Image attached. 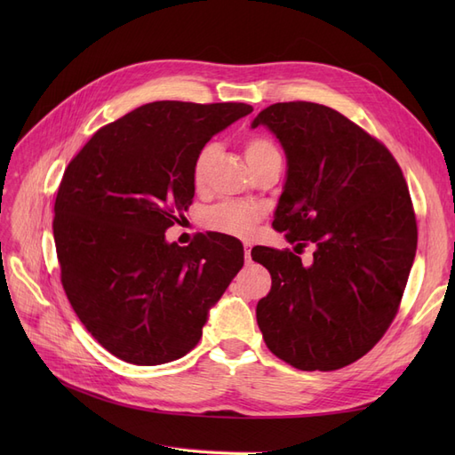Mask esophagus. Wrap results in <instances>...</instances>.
Instances as JSON below:
<instances>
[{
    "mask_svg": "<svg viewBox=\"0 0 455 455\" xmlns=\"http://www.w3.org/2000/svg\"><path fill=\"white\" fill-rule=\"evenodd\" d=\"M244 259H246V264H251V261H252V258H251V244H244Z\"/></svg>",
    "mask_w": 455,
    "mask_h": 455,
    "instance_id": "34e87169",
    "label": "esophagus"
}]
</instances>
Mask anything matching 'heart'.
<instances>
[{
	"instance_id": "1",
	"label": "heart",
	"mask_w": 455,
	"mask_h": 455,
	"mask_svg": "<svg viewBox=\"0 0 455 455\" xmlns=\"http://www.w3.org/2000/svg\"><path fill=\"white\" fill-rule=\"evenodd\" d=\"M218 156V148L214 144L204 146L194 163L191 169V182L197 191H203L209 184L211 167ZM279 149L269 139L264 136H251L244 142V159L249 163V167L256 163L266 161L269 157H277ZM259 209L252 204H241V203H224L211 209L204 216L206 228H211L218 233H226V235L233 237H249L254 226L259 220Z\"/></svg>"
}]
</instances>
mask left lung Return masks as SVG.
<instances>
[{"instance_id": "obj_1", "label": "left lung", "mask_w": 455, "mask_h": 455, "mask_svg": "<svg viewBox=\"0 0 455 455\" xmlns=\"http://www.w3.org/2000/svg\"><path fill=\"white\" fill-rule=\"evenodd\" d=\"M259 125L286 156L273 228L315 251L309 266L288 251H252L271 273L258 326L294 368L338 370L376 346L401 304L418 246L408 186L389 149L332 108L271 104Z\"/></svg>"}]
</instances>
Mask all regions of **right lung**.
Returning <instances> with one entry per match:
<instances>
[{"label":"right lung","mask_w":455,"mask_h":455,"mask_svg":"<svg viewBox=\"0 0 455 455\" xmlns=\"http://www.w3.org/2000/svg\"><path fill=\"white\" fill-rule=\"evenodd\" d=\"M251 112L243 102L144 104L96 131L68 164L52 222L62 286L117 359L156 366L189 353L243 267L235 237L178 246L164 231L194 201L199 151Z\"/></svg>","instance_id":"right-lung-1"}]
</instances>
